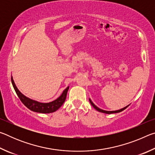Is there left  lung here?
Listing matches in <instances>:
<instances>
[{
    "instance_id": "obj_1",
    "label": "left lung",
    "mask_w": 155,
    "mask_h": 155,
    "mask_svg": "<svg viewBox=\"0 0 155 155\" xmlns=\"http://www.w3.org/2000/svg\"><path fill=\"white\" fill-rule=\"evenodd\" d=\"M90 103H91V105L93 106V107L95 109H96L97 111H100V112H101V113H104V114H115V113H119V112H121V111H122L123 110H124L125 109H127V107L129 106V105H128V106H127V107H124V108H122V109H120V110H117V111H105V110H103V109H100V108H98V107H96L95 104H94L93 103H92V101H91V100L90 99Z\"/></svg>"
}]
</instances>
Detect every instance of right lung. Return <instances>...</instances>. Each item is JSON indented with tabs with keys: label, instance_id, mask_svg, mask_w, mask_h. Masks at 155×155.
I'll return each instance as SVG.
<instances>
[{
	"label": "right lung",
	"instance_id": "right-lung-1",
	"mask_svg": "<svg viewBox=\"0 0 155 155\" xmlns=\"http://www.w3.org/2000/svg\"><path fill=\"white\" fill-rule=\"evenodd\" d=\"M12 83L13 87H14L15 92H16L18 96L19 97L21 102H22L28 109L31 110V111L38 113H41V114H50V113L54 112L56 111L57 110H58L65 102V98H66L68 91L69 90V87H68L64 91H63L61 95L58 98L54 100V101H52L51 103H43L33 101V100H31L27 98V97H26L25 95H23V94L18 90V89L17 88L16 85H15L14 80H13L12 77Z\"/></svg>",
	"mask_w": 155,
	"mask_h": 155
}]
</instances>
